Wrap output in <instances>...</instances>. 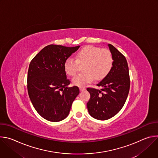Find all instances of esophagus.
Segmentation results:
<instances>
[{"instance_id":"1","label":"esophagus","mask_w":158,"mask_h":158,"mask_svg":"<svg viewBox=\"0 0 158 158\" xmlns=\"http://www.w3.org/2000/svg\"><path fill=\"white\" fill-rule=\"evenodd\" d=\"M79 89H80V91H85V87H80L79 88Z\"/></svg>"}]
</instances>
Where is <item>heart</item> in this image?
I'll use <instances>...</instances> for the list:
<instances>
[{
  "label": "heart",
  "mask_w": 158,
  "mask_h": 158,
  "mask_svg": "<svg viewBox=\"0 0 158 158\" xmlns=\"http://www.w3.org/2000/svg\"><path fill=\"white\" fill-rule=\"evenodd\" d=\"M85 64L83 69L85 73L76 75L72 79L74 85L82 87L94 78L99 81L106 77L113 65V57L107 49L87 46L77 54L76 59L69 57L65 60L64 70L69 76H74L78 71L79 64Z\"/></svg>",
  "instance_id": "obj_1"
}]
</instances>
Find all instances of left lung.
Returning <instances> with one entry per match:
<instances>
[{
	"label": "left lung",
	"instance_id": "8db88e82",
	"mask_svg": "<svg viewBox=\"0 0 158 158\" xmlns=\"http://www.w3.org/2000/svg\"><path fill=\"white\" fill-rule=\"evenodd\" d=\"M107 46L113 57V65L107 76L97 84L102 89H87L91 95L87 110L90 115L98 120L109 119L118 113L125 104L130 87L126 57L112 45Z\"/></svg>",
	"mask_w": 158,
	"mask_h": 158
}]
</instances>
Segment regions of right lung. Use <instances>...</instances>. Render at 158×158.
I'll return each instance as SVG.
<instances>
[{
  "label": "right lung",
  "instance_id": "obj_1",
  "mask_svg": "<svg viewBox=\"0 0 158 158\" xmlns=\"http://www.w3.org/2000/svg\"><path fill=\"white\" fill-rule=\"evenodd\" d=\"M51 44L43 48L31 60L27 74L30 99L39 114L51 122L67 117L72 104L79 94L77 86L67 87L64 62L79 48Z\"/></svg>",
  "mask_w": 158,
  "mask_h": 158
}]
</instances>
